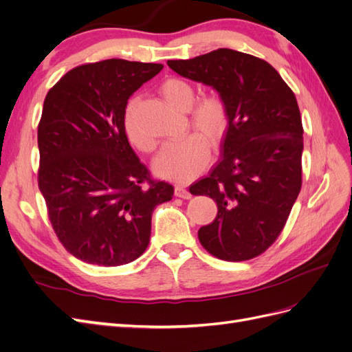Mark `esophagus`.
<instances>
[{
    "instance_id": "obj_1",
    "label": "esophagus",
    "mask_w": 352,
    "mask_h": 352,
    "mask_svg": "<svg viewBox=\"0 0 352 352\" xmlns=\"http://www.w3.org/2000/svg\"><path fill=\"white\" fill-rule=\"evenodd\" d=\"M175 195L179 197V198H185V199L190 198V192H189V190H188L185 186H180V185H176V186H175Z\"/></svg>"
}]
</instances>
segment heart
Wrapping results in <instances>:
<instances>
[{
    "label": "heart",
    "instance_id": "1",
    "mask_svg": "<svg viewBox=\"0 0 352 352\" xmlns=\"http://www.w3.org/2000/svg\"><path fill=\"white\" fill-rule=\"evenodd\" d=\"M163 98L177 110H188L189 123L197 133H189L182 140L167 142L155 160L158 175L186 182L198 175L208 163L209 142L214 146L225 135L229 123V109L225 98L217 92L201 95L194 102V89L177 78H170L160 85ZM124 132L129 142L144 153L155 150V141L148 136L138 123V100L127 102L123 116Z\"/></svg>",
    "mask_w": 352,
    "mask_h": 352
}]
</instances>
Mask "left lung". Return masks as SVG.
I'll use <instances>...</instances> for the list:
<instances>
[{"label": "left lung", "instance_id": "left-lung-1", "mask_svg": "<svg viewBox=\"0 0 352 352\" xmlns=\"http://www.w3.org/2000/svg\"><path fill=\"white\" fill-rule=\"evenodd\" d=\"M167 65L210 85L229 109L221 158L189 188L217 202L216 219L198 239L220 260L258 257L279 238L302 185L304 129L295 94L267 61L229 48Z\"/></svg>", "mask_w": 352, "mask_h": 352}]
</instances>
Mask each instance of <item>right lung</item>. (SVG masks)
<instances>
[{
    "instance_id": "1",
    "label": "right lung",
    "mask_w": 352,
    "mask_h": 352,
    "mask_svg": "<svg viewBox=\"0 0 352 352\" xmlns=\"http://www.w3.org/2000/svg\"><path fill=\"white\" fill-rule=\"evenodd\" d=\"M163 65L110 58L72 69L38 124V185L58 241L74 257L117 267L141 257L151 216L175 188L154 179L127 141L131 95Z\"/></svg>"
}]
</instances>
